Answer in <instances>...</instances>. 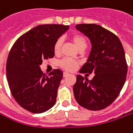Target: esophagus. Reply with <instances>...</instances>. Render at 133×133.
Masks as SVG:
<instances>
[{
    "label": "esophagus",
    "instance_id": "esophagus-1",
    "mask_svg": "<svg viewBox=\"0 0 133 133\" xmlns=\"http://www.w3.org/2000/svg\"><path fill=\"white\" fill-rule=\"evenodd\" d=\"M68 75H69V74L67 73V72H64V73H63V76H64V77H66Z\"/></svg>",
    "mask_w": 133,
    "mask_h": 133
}]
</instances>
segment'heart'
I'll list each match as a JSON object with an SVG mask.
<instances>
[{
	"instance_id": "1",
	"label": "heart",
	"mask_w": 133,
	"mask_h": 133,
	"mask_svg": "<svg viewBox=\"0 0 133 133\" xmlns=\"http://www.w3.org/2000/svg\"><path fill=\"white\" fill-rule=\"evenodd\" d=\"M71 40L73 41L76 46L78 48L79 50L84 49L87 47V41L85 38L80 34H74L71 36ZM62 39L58 38L57 39L54 44L53 50L55 55H59L61 51V46H62ZM79 63L74 59L70 58H63L59 62V65L63 70L67 71H74L78 68Z\"/></svg>"
}]
</instances>
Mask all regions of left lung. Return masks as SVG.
Here are the masks:
<instances>
[{"mask_svg":"<svg viewBox=\"0 0 133 133\" xmlns=\"http://www.w3.org/2000/svg\"><path fill=\"white\" fill-rule=\"evenodd\" d=\"M76 28L87 36L92 44L89 58L79 73H93L95 76L88 80L77 75L74 97L84 108L104 109L115 101L125 83L127 65L122 44L115 34L100 25L78 24Z\"/></svg>","mask_w":133,"mask_h":133,"instance_id":"1","label":"left lung"}]
</instances>
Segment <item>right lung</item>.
Here are the masks:
<instances>
[{
	"label": "right lung",
	"mask_w": 133,
	"mask_h": 133,
	"mask_svg": "<svg viewBox=\"0 0 133 133\" xmlns=\"http://www.w3.org/2000/svg\"><path fill=\"white\" fill-rule=\"evenodd\" d=\"M68 28V25H38L20 36L11 49L7 81L14 98L25 110L41 114L55 104L63 71L55 69L47 76L40 65L55 56L54 44Z\"/></svg>",
	"instance_id": "obj_1"
}]
</instances>
